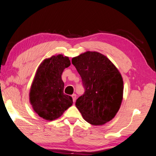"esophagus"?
I'll use <instances>...</instances> for the list:
<instances>
[{"label": "esophagus", "mask_w": 156, "mask_h": 156, "mask_svg": "<svg viewBox=\"0 0 156 156\" xmlns=\"http://www.w3.org/2000/svg\"><path fill=\"white\" fill-rule=\"evenodd\" d=\"M72 98H73V102H74V103H75V101H76V95L75 94H73L72 95Z\"/></svg>", "instance_id": "34e87169"}]
</instances>
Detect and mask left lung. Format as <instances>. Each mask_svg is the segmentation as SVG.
<instances>
[{"mask_svg": "<svg viewBox=\"0 0 156 156\" xmlns=\"http://www.w3.org/2000/svg\"><path fill=\"white\" fill-rule=\"evenodd\" d=\"M85 92L76 107L90 124L101 125L111 121L119 110L123 95V81L119 70L107 57L87 51L72 59Z\"/></svg>", "mask_w": 156, "mask_h": 156, "instance_id": "8db88e82", "label": "left lung"}]
</instances>
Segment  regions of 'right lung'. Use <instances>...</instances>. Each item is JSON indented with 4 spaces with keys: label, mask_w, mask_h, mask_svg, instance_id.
I'll return each instance as SVG.
<instances>
[{
    "label": "right lung",
    "mask_w": 156,
    "mask_h": 156,
    "mask_svg": "<svg viewBox=\"0 0 156 156\" xmlns=\"http://www.w3.org/2000/svg\"><path fill=\"white\" fill-rule=\"evenodd\" d=\"M70 65L68 57L58 55L41 63L29 92L30 103L40 117L48 121L58 119L72 105V97L64 93L62 74Z\"/></svg>",
    "instance_id": "obj_1"
}]
</instances>
